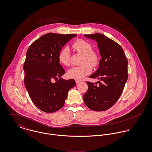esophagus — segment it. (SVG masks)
<instances>
[{"label": "esophagus", "mask_w": 152, "mask_h": 152, "mask_svg": "<svg viewBox=\"0 0 152 152\" xmlns=\"http://www.w3.org/2000/svg\"><path fill=\"white\" fill-rule=\"evenodd\" d=\"M81 81H80V80H75V83H76V84H79V83H80Z\"/></svg>", "instance_id": "obj_1"}]
</instances>
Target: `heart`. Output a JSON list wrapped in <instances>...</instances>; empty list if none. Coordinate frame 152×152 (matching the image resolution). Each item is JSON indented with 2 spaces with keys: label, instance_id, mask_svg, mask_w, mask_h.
Masks as SVG:
<instances>
[{
  "label": "heart",
  "instance_id": "1",
  "mask_svg": "<svg viewBox=\"0 0 152 152\" xmlns=\"http://www.w3.org/2000/svg\"><path fill=\"white\" fill-rule=\"evenodd\" d=\"M72 47L77 53L84 56L82 60L83 65L73 66L67 72L68 77L72 79L80 80L92 72V66H96L99 61L98 53L92 50L91 44L83 39H78L72 44ZM59 62L65 66L70 65V51L68 47L63 48L58 56Z\"/></svg>",
  "mask_w": 152,
  "mask_h": 152
}]
</instances>
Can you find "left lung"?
Wrapping results in <instances>:
<instances>
[{"instance_id":"left-lung-1","label":"left lung","mask_w":152,"mask_h":152,"mask_svg":"<svg viewBox=\"0 0 152 152\" xmlns=\"http://www.w3.org/2000/svg\"><path fill=\"white\" fill-rule=\"evenodd\" d=\"M98 43L101 58L98 69L89 77L101 80L86 82L88 90L83 96L87 107L95 111H104L112 107L121 96L128 80V61L119 44L99 33L84 34Z\"/></svg>"}]
</instances>
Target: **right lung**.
<instances>
[{
	"label": "right lung",
	"instance_id": "add662e5",
	"mask_svg": "<svg viewBox=\"0 0 152 152\" xmlns=\"http://www.w3.org/2000/svg\"><path fill=\"white\" fill-rule=\"evenodd\" d=\"M77 34L50 33L42 36L28 47L24 63V86L34 104L41 110L54 112L65 103L74 80H65V74L58 56L65 44ZM54 79L57 81L52 83Z\"/></svg>",
	"mask_w": 152,
	"mask_h": 152
}]
</instances>
